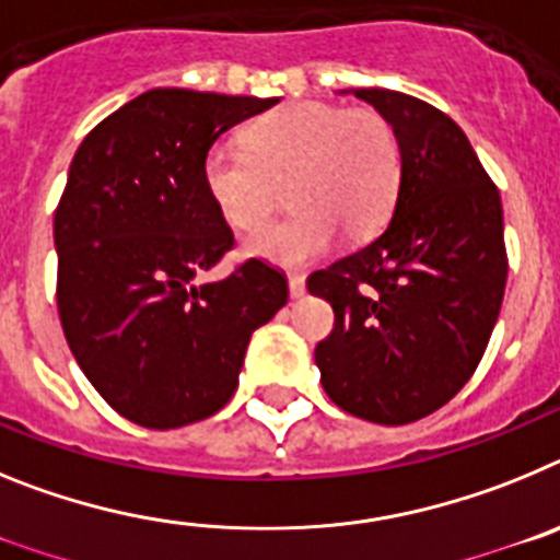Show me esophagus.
Wrapping results in <instances>:
<instances>
[{"label": "esophagus", "instance_id": "34e87169", "mask_svg": "<svg viewBox=\"0 0 560 560\" xmlns=\"http://www.w3.org/2000/svg\"><path fill=\"white\" fill-rule=\"evenodd\" d=\"M289 291H291V296H303L305 294V277H300V275H291L289 277Z\"/></svg>", "mask_w": 560, "mask_h": 560}]
</instances>
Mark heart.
Here are the masks:
<instances>
[{
  "mask_svg": "<svg viewBox=\"0 0 560 560\" xmlns=\"http://www.w3.org/2000/svg\"><path fill=\"white\" fill-rule=\"evenodd\" d=\"M201 182L221 219L257 232L280 205L283 187L296 207L269 226L249 252L277 266H303L348 237L373 235L400 185V142L387 117L330 103H289L246 131V148L212 145Z\"/></svg>",
  "mask_w": 560,
  "mask_h": 560,
  "instance_id": "heart-1",
  "label": "heart"
}]
</instances>
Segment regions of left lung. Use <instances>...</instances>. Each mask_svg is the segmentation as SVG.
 I'll return each instance as SVG.
<instances>
[{"label":"left lung","mask_w":560,"mask_h":560,"mask_svg":"<svg viewBox=\"0 0 560 560\" xmlns=\"http://www.w3.org/2000/svg\"><path fill=\"white\" fill-rule=\"evenodd\" d=\"M350 92L398 133L400 185L381 235L308 277L336 316L314 359L336 407L400 427L448 404L488 348L508 280L502 199L448 114Z\"/></svg>","instance_id":"8db88e82"}]
</instances>
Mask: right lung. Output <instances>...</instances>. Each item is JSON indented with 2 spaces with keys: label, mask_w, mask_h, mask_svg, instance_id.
I'll return each mask as SVG.
<instances>
[{
  "label": "right lung",
  "mask_w": 560,
  "mask_h": 560,
  "mask_svg": "<svg viewBox=\"0 0 560 560\" xmlns=\"http://www.w3.org/2000/svg\"><path fill=\"white\" fill-rule=\"evenodd\" d=\"M277 97L151 89L86 133L56 210L58 316L114 412L179 429L219 412L246 345L289 300L283 271L246 260L196 283L235 237L201 182L212 142Z\"/></svg>",
  "instance_id": "add662e5"
}]
</instances>
